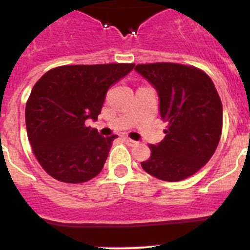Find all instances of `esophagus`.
<instances>
[{
	"label": "esophagus",
	"instance_id": "obj_1",
	"mask_svg": "<svg viewBox=\"0 0 250 250\" xmlns=\"http://www.w3.org/2000/svg\"><path fill=\"white\" fill-rule=\"evenodd\" d=\"M124 141H125V143H126L129 146H135V145H138V141L132 140V139L127 138V136H125V138H124Z\"/></svg>",
	"mask_w": 250,
	"mask_h": 250
}]
</instances>
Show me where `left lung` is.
Segmentation results:
<instances>
[{
    "mask_svg": "<svg viewBox=\"0 0 250 250\" xmlns=\"http://www.w3.org/2000/svg\"><path fill=\"white\" fill-rule=\"evenodd\" d=\"M136 71L156 89L165 138L149 145L141 163L150 175L180 182L194 175L213 156L223 127V106L213 81L194 66L173 62L136 65Z\"/></svg>",
    "mask_w": 250,
    "mask_h": 250,
    "instance_id": "8db88e82",
    "label": "left lung"
}]
</instances>
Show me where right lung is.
<instances>
[{
	"label": "right lung",
	"instance_id": "obj_1",
	"mask_svg": "<svg viewBox=\"0 0 250 250\" xmlns=\"http://www.w3.org/2000/svg\"><path fill=\"white\" fill-rule=\"evenodd\" d=\"M134 66H60L35 83L26 104V129L35 156L48 175L79 184L103 170L118 135L104 138L86 121L98 120L110 86Z\"/></svg>",
	"mask_w": 250,
	"mask_h": 250
}]
</instances>
